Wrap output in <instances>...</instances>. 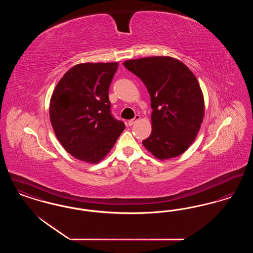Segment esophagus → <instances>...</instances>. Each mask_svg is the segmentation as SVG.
Returning a JSON list of instances; mask_svg holds the SVG:
<instances>
[{"instance_id":"obj_1","label":"esophagus","mask_w":253,"mask_h":253,"mask_svg":"<svg viewBox=\"0 0 253 253\" xmlns=\"http://www.w3.org/2000/svg\"><path fill=\"white\" fill-rule=\"evenodd\" d=\"M139 120H140V116H139V115H135V117H134L132 120L128 121V125H129V126H132L136 121H138Z\"/></svg>"}]
</instances>
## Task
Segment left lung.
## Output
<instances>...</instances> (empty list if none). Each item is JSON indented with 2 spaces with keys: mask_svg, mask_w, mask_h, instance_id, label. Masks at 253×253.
Returning <instances> with one entry per match:
<instances>
[{
  "mask_svg": "<svg viewBox=\"0 0 253 253\" xmlns=\"http://www.w3.org/2000/svg\"><path fill=\"white\" fill-rule=\"evenodd\" d=\"M123 65L143 82L151 96L152 132L143 146L160 160L185 153L204 119V96L194 74L169 56L126 60Z\"/></svg>",
  "mask_w": 253,
  "mask_h": 253,
  "instance_id": "8db88e82",
  "label": "left lung"
}]
</instances>
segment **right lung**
<instances>
[{"mask_svg": "<svg viewBox=\"0 0 253 253\" xmlns=\"http://www.w3.org/2000/svg\"><path fill=\"white\" fill-rule=\"evenodd\" d=\"M119 62L73 66L56 85L49 118L61 146L73 157L96 164L106 157L125 125L110 112L109 87Z\"/></svg>", "mask_w": 253, "mask_h": 253, "instance_id": "add662e5", "label": "right lung"}]
</instances>
